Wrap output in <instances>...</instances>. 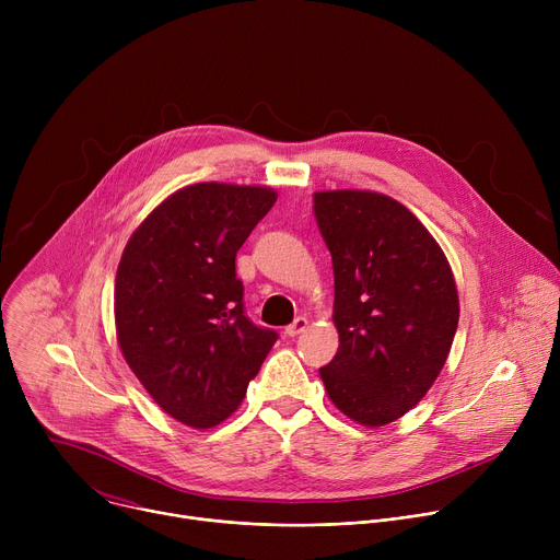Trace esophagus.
Masks as SVG:
<instances>
[{
    "mask_svg": "<svg viewBox=\"0 0 560 560\" xmlns=\"http://www.w3.org/2000/svg\"><path fill=\"white\" fill-rule=\"evenodd\" d=\"M305 328H307V318H305V316H296L294 322L285 328V335H288V337H296V335H301Z\"/></svg>",
    "mask_w": 560,
    "mask_h": 560,
    "instance_id": "esophagus-1",
    "label": "esophagus"
}]
</instances>
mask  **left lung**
Segmentation results:
<instances>
[{"label":"left lung","mask_w":560,"mask_h":560,"mask_svg":"<svg viewBox=\"0 0 560 560\" xmlns=\"http://www.w3.org/2000/svg\"><path fill=\"white\" fill-rule=\"evenodd\" d=\"M335 268L339 350L318 370L330 401L378 428L412 410L436 381L458 326L452 268L425 225L365 190L314 195Z\"/></svg>","instance_id":"8db88e82"}]
</instances>
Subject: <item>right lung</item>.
<instances>
[{
  "mask_svg": "<svg viewBox=\"0 0 560 560\" xmlns=\"http://www.w3.org/2000/svg\"><path fill=\"white\" fill-rule=\"evenodd\" d=\"M275 201L259 186L182 188L143 219L121 255L119 348L154 404L190 428L225 421L279 339L250 322L234 268Z\"/></svg>",
  "mask_w": 560,
  "mask_h": 560,
  "instance_id": "1",
  "label": "right lung"
}]
</instances>
